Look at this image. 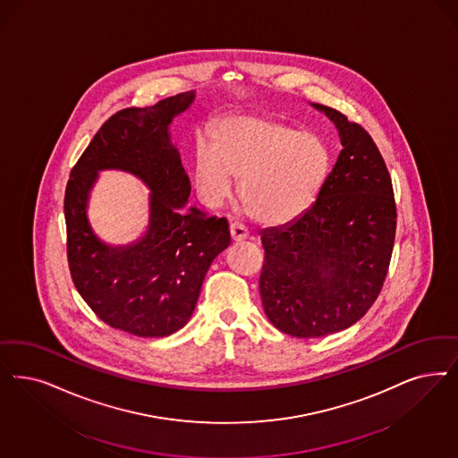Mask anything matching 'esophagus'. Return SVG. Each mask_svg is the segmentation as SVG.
Instances as JSON below:
<instances>
[{"label": "esophagus", "mask_w": 458, "mask_h": 458, "mask_svg": "<svg viewBox=\"0 0 458 458\" xmlns=\"http://www.w3.org/2000/svg\"><path fill=\"white\" fill-rule=\"evenodd\" d=\"M230 235L233 242H242L245 238L249 237V230L243 226V225H238V223H232L230 225Z\"/></svg>", "instance_id": "34e87169"}]
</instances>
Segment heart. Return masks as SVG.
Returning a JSON list of instances; mask_svg holds the SVG:
<instances>
[{
    "label": "heart",
    "mask_w": 458,
    "mask_h": 458,
    "mask_svg": "<svg viewBox=\"0 0 458 458\" xmlns=\"http://www.w3.org/2000/svg\"><path fill=\"white\" fill-rule=\"evenodd\" d=\"M330 173V152L315 133L262 116H228L199 145L198 188L220 203L238 179V198L253 220L279 226L298 220L316 201Z\"/></svg>",
    "instance_id": "1"
}]
</instances>
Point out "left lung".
<instances>
[{
  "label": "left lung",
  "mask_w": 458,
  "mask_h": 458,
  "mask_svg": "<svg viewBox=\"0 0 458 458\" xmlns=\"http://www.w3.org/2000/svg\"><path fill=\"white\" fill-rule=\"evenodd\" d=\"M342 150L313 206L262 232L260 296L270 323L291 336L347 330L377 300L395 237L391 175L362 126L328 106Z\"/></svg>",
  "instance_id": "left-lung-1"
}]
</instances>
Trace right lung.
<instances>
[{
	"label": "right lung",
	"instance_id": "obj_1",
	"mask_svg": "<svg viewBox=\"0 0 458 458\" xmlns=\"http://www.w3.org/2000/svg\"><path fill=\"white\" fill-rule=\"evenodd\" d=\"M194 98L188 91L114 113L65 188L67 260L78 293L106 325L145 338L173 335L190 321L208 268L230 245L228 221L188 208L190 177L171 140L169 126ZM108 168L133 173L151 190L148 230L128 246L103 242L87 218L97 173Z\"/></svg>",
	"mask_w": 458,
	"mask_h": 458
}]
</instances>
